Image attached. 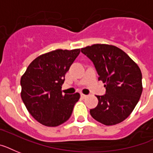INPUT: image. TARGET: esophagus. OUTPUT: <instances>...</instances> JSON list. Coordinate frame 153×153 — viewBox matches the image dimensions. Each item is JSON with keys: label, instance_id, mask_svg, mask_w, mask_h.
<instances>
[{"label": "esophagus", "instance_id": "34e87169", "mask_svg": "<svg viewBox=\"0 0 153 153\" xmlns=\"http://www.w3.org/2000/svg\"><path fill=\"white\" fill-rule=\"evenodd\" d=\"M81 97H82V98H85V97H87V95H85V94H81Z\"/></svg>", "mask_w": 153, "mask_h": 153}]
</instances>
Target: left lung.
<instances>
[{"mask_svg": "<svg viewBox=\"0 0 153 153\" xmlns=\"http://www.w3.org/2000/svg\"><path fill=\"white\" fill-rule=\"evenodd\" d=\"M105 83L106 94L96 96L98 105L90 115L100 123L111 126L125 120L137 105L142 93V74L138 65L120 48L95 44L81 48Z\"/></svg>", "mask_w": 153, "mask_h": 153, "instance_id": "1", "label": "left lung"}]
</instances>
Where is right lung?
Segmentation results:
<instances>
[{"label":"right lung","instance_id":"obj_1","mask_svg":"<svg viewBox=\"0 0 153 153\" xmlns=\"http://www.w3.org/2000/svg\"><path fill=\"white\" fill-rule=\"evenodd\" d=\"M80 53V48L56 49L38 56L20 79L21 98L38 123L57 126L71 117L80 94H62L65 74Z\"/></svg>","mask_w":153,"mask_h":153}]
</instances>
